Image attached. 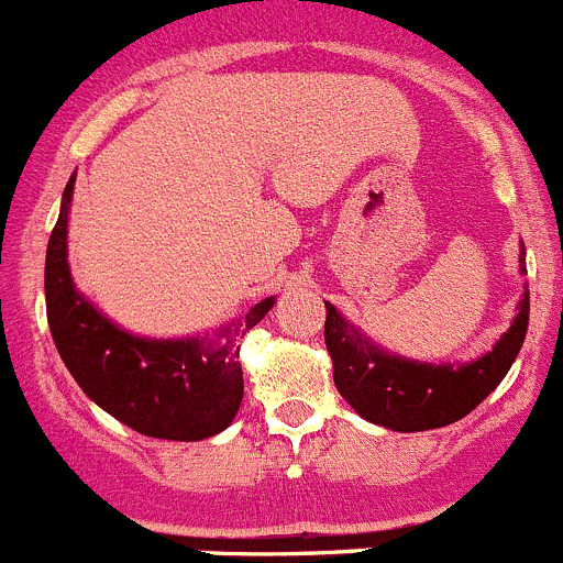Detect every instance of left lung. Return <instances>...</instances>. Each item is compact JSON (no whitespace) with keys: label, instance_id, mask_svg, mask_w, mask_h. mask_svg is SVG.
Instances as JSON below:
<instances>
[{"label":"left lung","instance_id":"left-lung-1","mask_svg":"<svg viewBox=\"0 0 563 563\" xmlns=\"http://www.w3.org/2000/svg\"><path fill=\"white\" fill-rule=\"evenodd\" d=\"M520 269L526 272V247ZM528 291L517 308L515 324L504 332L493 352L476 363L427 365L393 357L371 346L343 316L327 302L324 341L332 357V379L338 393L360 412V418L396 429V432H423L449 427L478 407L500 385L520 352L528 332Z\"/></svg>","mask_w":563,"mask_h":563}]
</instances>
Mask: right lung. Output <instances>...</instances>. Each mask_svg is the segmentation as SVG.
Listing matches in <instances>:
<instances>
[{
    "label": "right lung",
    "mask_w": 563,
    "mask_h": 563,
    "mask_svg": "<svg viewBox=\"0 0 563 563\" xmlns=\"http://www.w3.org/2000/svg\"><path fill=\"white\" fill-rule=\"evenodd\" d=\"M74 178L46 250V316L65 368L81 390L134 432L159 440H206L231 427L244 396L239 338L253 330L275 299L255 305L242 321L220 332L222 343L148 341L103 319L70 280L65 236Z\"/></svg>",
    "instance_id": "obj_1"
}]
</instances>
